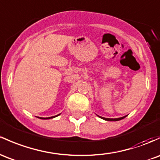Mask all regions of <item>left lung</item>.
I'll list each match as a JSON object with an SVG mask.
<instances>
[{"instance_id":"obj_1","label":"left lung","mask_w":160,"mask_h":160,"mask_svg":"<svg viewBox=\"0 0 160 160\" xmlns=\"http://www.w3.org/2000/svg\"><path fill=\"white\" fill-rule=\"evenodd\" d=\"M99 116V115H98ZM100 118L103 119V120H106V121H109V122H116V121H120L122 120V119L124 118L126 116H124V117H122V118H104V117H101V116H99Z\"/></svg>"}]
</instances>
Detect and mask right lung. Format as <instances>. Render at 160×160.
Listing matches in <instances>:
<instances>
[{"instance_id":"1","label":"right lung","mask_w":160,"mask_h":160,"mask_svg":"<svg viewBox=\"0 0 160 160\" xmlns=\"http://www.w3.org/2000/svg\"><path fill=\"white\" fill-rule=\"evenodd\" d=\"M59 115H60V114H59ZM59 115H55V116H53V117H48V118H44L43 119H50V118H55V117H57V116H58Z\"/></svg>"}]
</instances>
